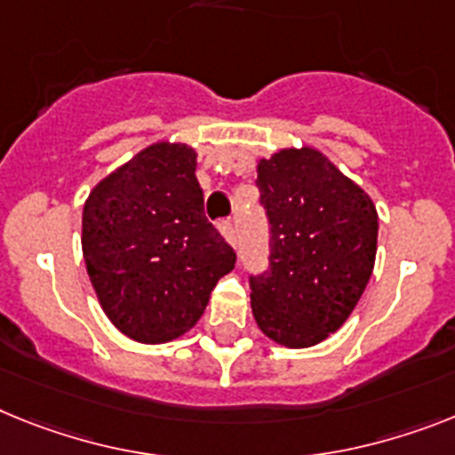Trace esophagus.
I'll list each match as a JSON object with an SVG mask.
<instances>
[{
    "instance_id": "34e87169",
    "label": "esophagus",
    "mask_w": 455,
    "mask_h": 455,
    "mask_svg": "<svg viewBox=\"0 0 455 455\" xmlns=\"http://www.w3.org/2000/svg\"><path fill=\"white\" fill-rule=\"evenodd\" d=\"M220 231H221V235H224V238L228 240V243H231V245H235V227H234V221L231 220H224L220 224Z\"/></svg>"
}]
</instances>
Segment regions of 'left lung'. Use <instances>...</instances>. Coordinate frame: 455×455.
<instances>
[{"label": "left lung", "mask_w": 455, "mask_h": 455, "mask_svg": "<svg viewBox=\"0 0 455 455\" xmlns=\"http://www.w3.org/2000/svg\"><path fill=\"white\" fill-rule=\"evenodd\" d=\"M270 227L268 270L250 275L259 328L284 347L335 333L365 291L377 254V210L322 152L282 150L259 162Z\"/></svg>", "instance_id": "left-lung-1"}]
</instances>
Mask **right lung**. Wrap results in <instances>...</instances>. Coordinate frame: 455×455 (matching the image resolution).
Instances as JSON below:
<instances>
[{
    "label": "right lung",
    "instance_id": "right-lung-1",
    "mask_svg": "<svg viewBox=\"0 0 455 455\" xmlns=\"http://www.w3.org/2000/svg\"><path fill=\"white\" fill-rule=\"evenodd\" d=\"M196 152L145 148L92 189L83 208L87 275L108 319L132 339L159 345L201 319L235 251L204 212Z\"/></svg>",
    "mask_w": 455,
    "mask_h": 455
}]
</instances>
